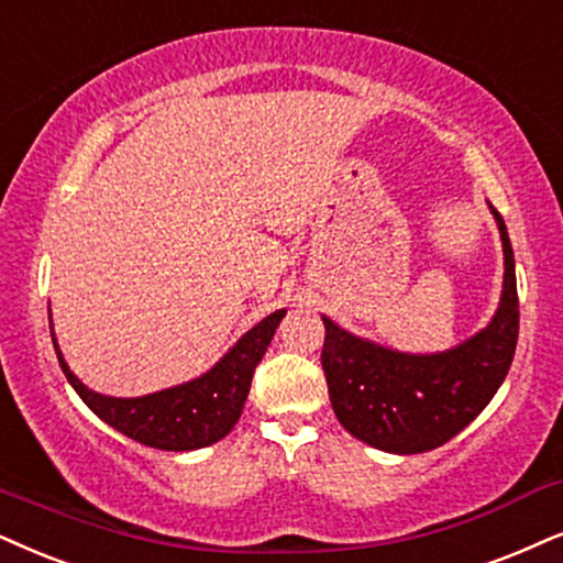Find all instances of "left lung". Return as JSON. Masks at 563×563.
Masks as SVG:
<instances>
[{"instance_id":"8db88e82","label":"left lung","mask_w":563,"mask_h":563,"mask_svg":"<svg viewBox=\"0 0 563 563\" xmlns=\"http://www.w3.org/2000/svg\"><path fill=\"white\" fill-rule=\"evenodd\" d=\"M504 244V294L496 317L473 340L446 353L408 355L353 338L324 319L322 368L330 402L347 433L376 450H437L490 402L515 358L519 298L515 254L499 210L490 205Z\"/></svg>"}]
</instances>
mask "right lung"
<instances>
[{"instance_id":"add662e5","label":"right lung","mask_w":563,"mask_h":563,"mask_svg":"<svg viewBox=\"0 0 563 563\" xmlns=\"http://www.w3.org/2000/svg\"><path fill=\"white\" fill-rule=\"evenodd\" d=\"M283 317H286V311L280 309L262 319L231 347V353L216 368H210L199 379L147 397H132V400L92 393L64 364L56 340L54 347L67 382L101 421L145 446L166 452H189L216 444L236 426L249 387H252L254 368L265 355Z\"/></svg>"}]
</instances>
